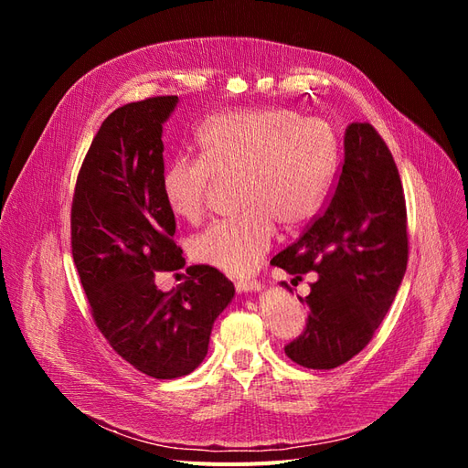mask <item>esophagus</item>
I'll use <instances>...</instances> for the list:
<instances>
[{
  "mask_svg": "<svg viewBox=\"0 0 468 468\" xmlns=\"http://www.w3.org/2000/svg\"><path fill=\"white\" fill-rule=\"evenodd\" d=\"M236 291L238 292H256V291H261V282L256 279H242L236 282Z\"/></svg>",
  "mask_w": 468,
  "mask_h": 468,
  "instance_id": "1",
  "label": "esophagus"
}]
</instances>
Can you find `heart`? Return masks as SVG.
<instances>
[{
	"label": "heart",
	"instance_id": "b5f03b06",
	"mask_svg": "<svg viewBox=\"0 0 468 468\" xmlns=\"http://www.w3.org/2000/svg\"><path fill=\"white\" fill-rule=\"evenodd\" d=\"M199 158H176L160 176L162 199L174 217H203L212 177L234 176L236 215L197 234V261L242 277L271 246L275 222L285 229L316 212L337 165V138L318 119L289 109L226 112L195 136Z\"/></svg>",
	"mask_w": 468,
	"mask_h": 468
}]
</instances>
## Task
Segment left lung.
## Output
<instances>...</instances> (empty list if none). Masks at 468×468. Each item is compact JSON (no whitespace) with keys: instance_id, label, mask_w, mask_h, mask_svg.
<instances>
[{"instance_id":"left-lung-1","label":"left lung","mask_w":468,"mask_h":468,"mask_svg":"<svg viewBox=\"0 0 468 468\" xmlns=\"http://www.w3.org/2000/svg\"><path fill=\"white\" fill-rule=\"evenodd\" d=\"M310 285L306 330L285 347L308 369H335L371 342L406 273V203L399 169L369 122L344 134V165L324 212L271 260ZM287 287V282H281Z\"/></svg>"}]
</instances>
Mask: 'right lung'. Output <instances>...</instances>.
Masks as SVG:
<instances>
[{
	"instance_id": "right-lung-1",
	"label": "right lung",
	"mask_w": 468,
	"mask_h": 468,
	"mask_svg": "<svg viewBox=\"0 0 468 468\" xmlns=\"http://www.w3.org/2000/svg\"><path fill=\"white\" fill-rule=\"evenodd\" d=\"M177 101L152 97L112 111L83 160L72 205V256L97 328L154 378L201 365L212 325L236 292L210 265L187 267L189 277L172 291L155 287V271L186 265L160 191L164 122Z\"/></svg>"
}]
</instances>
